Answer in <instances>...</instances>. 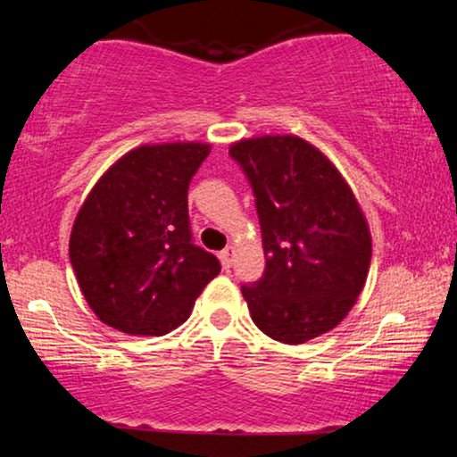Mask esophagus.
<instances>
[{
    "mask_svg": "<svg viewBox=\"0 0 457 457\" xmlns=\"http://www.w3.org/2000/svg\"><path fill=\"white\" fill-rule=\"evenodd\" d=\"M235 252H237V249H235L233 245H228L227 249H222L220 255H218V258H220V262H222V266H224V268H230V266H233Z\"/></svg>",
    "mask_w": 457,
    "mask_h": 457,
    "instance_id": "obj_1",
    "label": "esophagus"
}]
</instances>
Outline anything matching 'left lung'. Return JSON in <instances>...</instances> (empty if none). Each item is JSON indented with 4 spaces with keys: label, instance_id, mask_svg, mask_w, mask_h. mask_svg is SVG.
<instances>
[{
    "label": "left lung",
    "instance_id": "left-lung-1",
    "mask_svg": "<svg viewBox=\"0 0 457 457\" xmlns=\"http://www.w3.org/2000/svg\"><path fill=\"white\" fill-rule=\"evenodd\" d=\"M228 152L252 183L266 268L243 285L262 333L299 345L333 330L364 289L370 227L333 162L297 135H260Z\"/></svg>",
    "mask_w": 457,
    "mask_h": 457
}]
</instances>
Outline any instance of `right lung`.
<instances>
[{
    "instance_id": "1",
    "label": "right lung",
    "mask_w": 457,
    "mask_h": 457,
    "mask_svg": "<svg viewBox=\"0 0 457 457\" xmlns=\"http://www.w3.org/2000/svg\"><path fill=\"white\" fill-rule=\"evenodd\" d=\"M212 145L145 143L105 170L71 233L80 293L99 320L127 335L162 337L191 316L220 272L216 255L191 243L187 189Z\"/></svg>"
}]
</instances>
